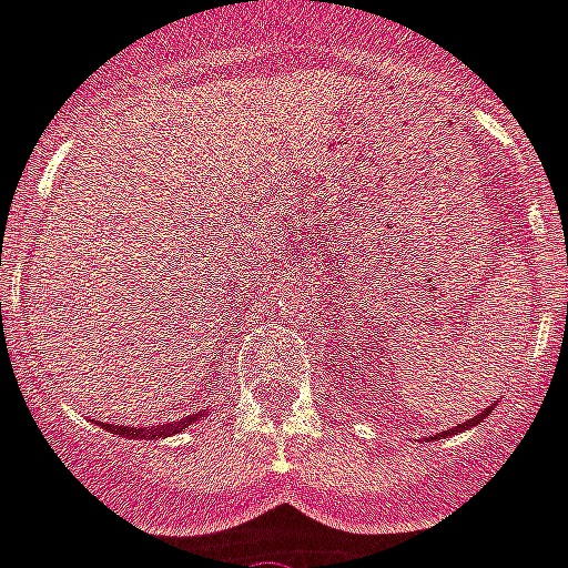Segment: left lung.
Returning a JSON list of instances; mask_svg holds the SVG:
<instances>
[{"label":"left lung","mask_w":568,"mask_h":568,"mask_svg":"<svg viewBox=\"0 0 568 568\" xmlns=\"http://www.w3.org/2000/svg\"><path fill=\"white\" fill-rule=\"evenodd\" d=\"M491 410H494V405H488V408H483V410H479V414L474 416V419H465L463 425H457V428H448V430H443V434H439V436H454V434H463V430H471L474 425H479V423H483V419H486V416L491 414ZM425 439H428V443H430V439H436V436H425Z\"/></svg>","instance_id":"obj_1"}]
</instances>
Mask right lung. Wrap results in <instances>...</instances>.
Listing matches in <instances>:
<instances>
[{
  "instance_id": "add662e5",
  "label": "right lung",
  "mask_w": 568,
  "mask_h": 568,
  "mask_svg": "<svg viewBox=\"0 0 568 568\" xmlns=\"http://www.w3.org/2000/svg\"><path fill=\"white\" fill-rule=\"evenodd\" d=\"M201 416H203V410H197V414H192V416H183L181 423L152 425V428H138V425H109V423H100V425H103L105 430H111V434L125 436V439H160V436L181 434V430H186L189 425H195Z\"/></svg>"
}]
</instances>
